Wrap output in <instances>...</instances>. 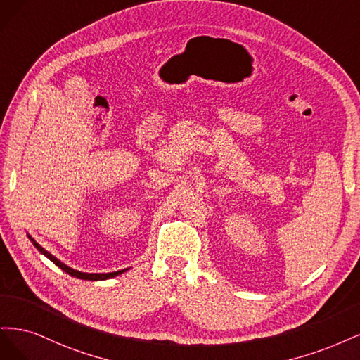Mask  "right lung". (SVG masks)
Segmentation results:
<instances>
[{
	"label": "right lung",
	"mask_w": 360,
	"mask_h": 360,
	"mask_svg": "<svg viewBox=\"0 0 360 360\" xmlns=\"http://www.w3.org/2000/svg\"><path fill=\"white\" fill-rule=\"evenodd\" d=\"M28 238H30V240L32 242V245L36 247L43 256H46L48 257L51 262H53L58 268H61L64 272H67L68 275H72V276H75V278H79V280H89V281H101V280H109V278H115V276H118V275H121V274H124L125 271H129V268L127 269H121V271H117V272H108V274H88V272H80V271H76V269H73V268H70V266H67V264H64L61 260H58L55 256H52V254L49 252V251H46L40 243H37L36 240H34V238H31V235H28Z\"/></svg>",
	"instance_id": "obj_1"
}]
</instances>
